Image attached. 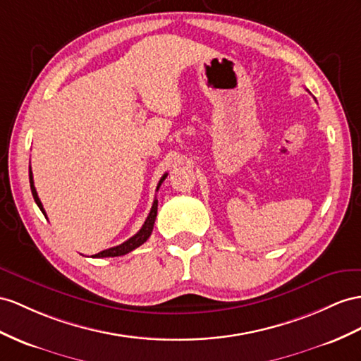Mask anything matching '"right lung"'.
Returning a JSON list of instances; mask_svg holds the SVG:
<instances>
[{"label": "right lung", "mask_w": 361, "mask_h": 361, "mask_svg": "<svg viewBox=\"0 0 361 361\" xmlns=\"http://www.w3.org/2000/svg\"><path fill=\"white\" fill-rule=\"evenodd\" d=\"M166 177H168V173H164L163 177L160 178V181H159V186H157V190L160 189L161 183L166 180ZM29 178H30L32 195H33V198H35V201H36V204H38V207L41 209V212H42V214L45 215V210H44V207H42V202H41V200H39V197H38V193H36V189H35L32 169L29 171ZM157 207H159V201L154 200V202H152V207H151V212H149V215H147V218H146V221H145V224L142 226V228L138 230V232H137L134 236L129 238L128 241H125L123 244H120V245L106 248V250L100 252V253H97V255H92L91 257H114V256H123V255H126V253H129V252H133L134 248L140 247L143 243H146V241H147V238H149V236H151V233H152L154 223H155V218H157ZM45 218H47V215H45Z\"/></svg>", "instance_id": "obj_1"}]
</instances>
